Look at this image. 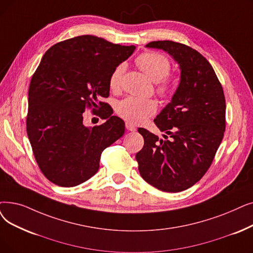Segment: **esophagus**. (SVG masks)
I'll list each match as a JSON object with an SVG mask.
<instances>
[{
  "label": "esophagus",
  "instance_id": "34e87169",
  "mask_svg": "<svg viewBox=\"0 0 253 253\" xmlns=\"http://www.w3.org/2000/svg\"><path fill=\"white\" fill-rule=\"evenodd\" d=\"M125 126H126V129L128 131H136V127L133 124H131L130 122H126Z\"/></svg>",
  "mask_w": 253,
  "mask_h": 253
}]
</instances>
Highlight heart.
Instances as JSON below:
<instances>
[{
    "instance_id": "heart-1",
    "label": "heart",
    "mask_w": 253,
    "mask_h": 253,
    "mask_svg": "<svg viewBox=\"0 0 253 253\" xmlns=\"http://www.w3.org/2000/svg\"><path fill=\"white\" fill-rule=\"evenodd\" d=\"M135 63L152 82L156 83V91L161 97H168L172 93L174 83L169 75L170 62L166 56L158 52H144L136 58ZM125 69L126 65L120 64L113 71L109 78V85L113 90L120 87ZM156 109L154 100L128 97L118 104L117 113L128 122L140 124L155 114Z\"/></svg>"
}]
</instances>
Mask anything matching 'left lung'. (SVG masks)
Wrapping results in <instances>:
<instances>
[{
	"mask_svg": "<svg viewBox=\"0 0 253 253\" xmlns=\"http://www.w3.org/2000/svg\"><path fill=\"white\" fill-rule=\"evenodd\" d=\"M146 47L167 51L180 66L181 78L171 101L154 120L160 139L144 128L145 144L136 154L147 183L166 192L188 189L210 168L225 131V98L208 60L182 43L152 41Z\"/></svg>",
	"mask_w": 253,
	"mask_h": 253,
	"instance_id": "obj_1",
	"label": "left lung"
}]
</instances>
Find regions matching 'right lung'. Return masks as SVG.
Instances as JSON below:
<instances>
[{"mask_svg":"<svg viewBox=\"0 0 253 253\" xmlns=\"http://www.w3.org/2000/svg\"><path fill=\"white\" fill-rule=\"evenodd\" d=\"M134 49L83 35L57 43L41 59L29 87L27 133L39 169L53 184L73 187L89 180L103 150L123 136L124 121L99 99L109 96L113 71ZM87 107L106 122L84 126Z\"/></svg>","mask_w":253,"mask_h":253,"instance_id":"add662e5","label":"right lung"}]
</instances>
